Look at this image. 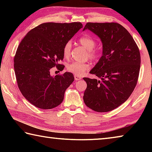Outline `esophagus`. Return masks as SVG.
Returning <instances> with one entry per match:
<instances>
[{"instance_id":"esophagus-1","label":"esophagus","mask_w":152,"mask_h":152,"mask_svg":"<svg viewBox=\"0 0 152 152\" xmlns=\"http://www.w3.org/2000/svg\"><path fill=\"white\" fill-rule=\"evenodd\" d=\"M74 79H75V80H81V77H80L78 75H74Z\"/></svg>"}]
</instances>
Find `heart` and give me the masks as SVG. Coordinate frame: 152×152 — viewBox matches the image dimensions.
Here are the masks:
<instances>
[{"label": "heart", "instance_id": "b5f03b06", "mask_svg": "<svg viewBox=\"0 0 152 152\" xmlns=\"http://www.w3.org/2000/svg\"><path fill=\"white\" fill-rule=\"evenodd\" d=\"M78 42L80 44L83 46L88 50V58L92 60L96 61L101 58L102 51L100 48H95L96 41L92 36L89 35H84L79 38ZM72 50V42L70 41L67 42L63 48V55L65 58H68L70 56ZM90 69V65L88 63H81L74 61L69 64L67 66V70L75 75L81 76L86 71Z\"/></svg>", "mask_w": 152, "mask_h": 152}]
</instances>
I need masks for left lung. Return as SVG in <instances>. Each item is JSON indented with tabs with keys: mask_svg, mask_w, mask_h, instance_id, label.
I'll return each mask as SVG.
<instances>
[{
	"mask_svg": "<svg viewBox=\"0 0 152 152\" xmlns=\"http://www.w3.org/2000/svg\"><path fill=\"white\" fill-rule=\"evenodd\" d=\"M86 29L101 39L102 56L90 71L101 80L83 78L87 84L83 99L94 111L109 112L132 94L140 74V50L128 31L117 23H87Z\"/></svg>",
	"mask_w": 152,
	"mask_h": 152,
	"instance_id": "1",
	"label": "left lung"
}]
</instances>
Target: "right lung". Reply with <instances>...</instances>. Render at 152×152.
<instances>
[{
  "mask_svg": "<svg viewBox=\"0 0 152 152\" xmlns=\"http://www.w3.org/2000/svg\"><path fill=\"white\" fill-rule=\"evenodd\" d=\"M81 28L80 22L45 23L28 32L18 46L14 58L18 87L36 107L51 109L62 102L74 76L65 72L53 77L50 70L55 66L64 68L59 64L64 59V45Z\"/></svg>",
  "mask_w": 152,
  "mask_h": 152,
  "instance_id": "1",
  "label": "right lung"
}]
</instances>
